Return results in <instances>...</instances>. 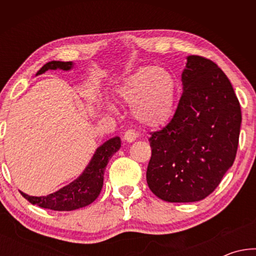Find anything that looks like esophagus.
<instances>
[{"instance_id": "esophagus-1", "label": "esophagus", "mask_w": 256, "mask_h": 256, "mask_svg": "<svg viewBox=\"0 0 256 256\" xmlns=\"http://www.w3.org/2000/svg\"><path fill=\"white\" fill-rule=\"evenodd\" d=\"M136 138H138V133L136 131H133V130H128V131L125 132L124 136H123L124 140L128 142V144H131V142L136 141Z\"/></svg>"}]
</instances>
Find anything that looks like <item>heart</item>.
<instances>
[{"instance_id": "1", "label": "heart", "mask_w": 256, "mask_h": 256, "mask_svg": "<svg viewBox=\"0 0 256 256\" xmlns=\"http://www.w3.org/2000/svg\"><path fill=\"white\" fill-rule=\"evenodd\" d=\"M116 94L120 100L131 104V115L138 124L159 128L174 114L177 84L166 68L142 66L124 78Z\"/></svg>"}]
</instances>
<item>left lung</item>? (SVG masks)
Returning a JSON list of instances; mask_svg holds the SVG:
<instances>
[{
    "label": "left lung",
    "instance_id": "left-lung-1",
    "mask_svg": "<svg viewBox=\"0 0 256 256\" xmlns=\"http://www.w3.org/2000/svg\"><path fill=\"white\" fill-rule=\"evenodd\" d=\"M186 60L175 114L149 138L146 183L167 202H196L214 192L232 166L240 132V105L227 76L208 58Z\"/></svg>",
    "mask_w": 256,
    "mask_h": 256
}]
</instances>
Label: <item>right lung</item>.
Returning <instances> with one entry per match:
<instances>
[{
	"label": "right lung",
	"instance_id": "obj_1",
	"mask_svg": "<svg viewBox=\"0 0 256 256\" xmlns=\"http://www.w3.org/2000/svg\"><path fill=\"white\" fill-rule=\"evenodd\" d=\"M74 64L72 62L52 60L46 63L36 76L42 74L48 70L70 71ZM120 148V136H114L98 146L92 160L86 164L82 174L70 184L60 188L46 196H32L20 192L22 196L32 204H36L44 209L55 211H72L89 206L100 194L104 184V172L110 159Z\"/></svg>",
	"mask_w": 256,
	"mask_h": 256
}]
</instances>
